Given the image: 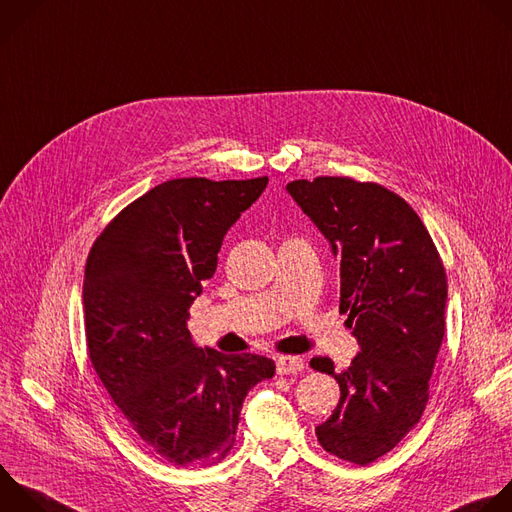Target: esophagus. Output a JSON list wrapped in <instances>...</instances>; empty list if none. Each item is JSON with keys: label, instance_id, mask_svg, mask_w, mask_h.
Returning a JSON list of instances; mask_svg holds the SVG:
<instances>
[{"label": "esophagus", "instance_id": "esophagus-1", "mask_svg": "<svg viewBox=\"0 0 512 512\" xmlns=\"http://www.w3.org/2000/svg\"><path fill=\"white\" fill-rule=\"evenodd\" d=\"M305 362L297 356H283L277 360V374L279 376H287V374H299L303 372Z\"/></svg>", "mask_w": 512, "mask_h": 512}]
</instances>
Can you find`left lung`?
<instances>
[{"instance_id":"left-lung-1","label":"left lung","mask_w":512,"mask_h":512,"mask_svg":"<svg viewBox=\"0 0 512 512\" xmlns=\"http://www.w3.org/2000/svg\"><path fill=\"white\" fill-rule=\"evenodd\" d=\"M287 193L339 261V313H348L360 344L339 374L329 358L309 362L339 384V402L315 434L325 452L366 466L390 452L428 404L446 325V271L416 211L382 185L317 177L289 183Z\"/></svg>"}]
</instances>
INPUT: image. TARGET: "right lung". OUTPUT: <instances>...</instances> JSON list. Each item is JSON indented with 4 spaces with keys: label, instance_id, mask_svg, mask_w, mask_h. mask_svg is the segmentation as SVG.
<instances>
[{
    "label": "right lung",
    "instance_id": "right-lung-1",
    "mask_svg": "<svg viewBox=\"0 0 512 512\" xmlns=\"http://www.w3.org/2000/svg\"><path fill=\"white\" fill-rule=\"evenodd\" d=\"M267 183L166 181L122 209L86 261L90 362L134 434L175 466L221 462L245 396L275 374L269 358L197 348L187 327L227 231Z\"/></svg>",
    "mask_w": 512,
    "mask_h": 512
}]
</instances>
